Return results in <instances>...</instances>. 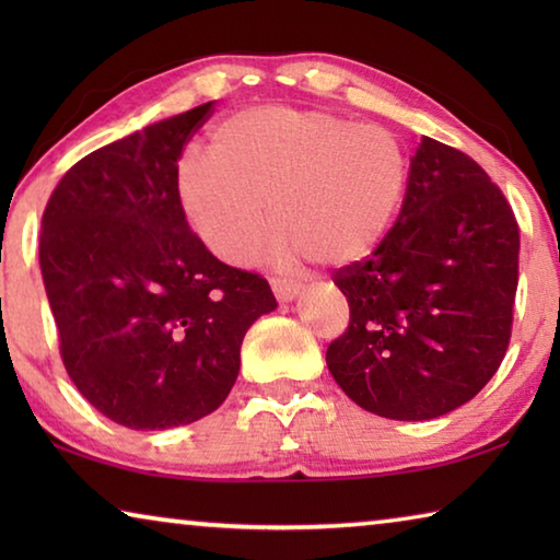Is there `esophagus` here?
Listing matches in <instances>:
<instances>
[{
  "label": "esophagus",
  "instance_id": "esophagus-1",
  "mask_svg": "<svg viewBox=\"0 0 560 560\" xmlns=\"http://www.w3.org/2000/svg\"><path fill=\"white\" fill-rule=\"evenodd\" d=\"M271 291H273V296H277L279 301H291V299H296L299 293H301V283L273 277L271 279Z\"/></svg>",
  "mask_w": 560,
  "mask_h": 560
}]
</instances>
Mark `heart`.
Segmentation results:
<instances>
[{
    "mask_svg": "<svg viewBox=\"0 0 560 560\" xmlns=\"http://www.w3.org/2000/svg\"><path fill=\"white\" fill-rule=\"evenodd\" d=\"M407 153L390 128L326 110L249 108L222 120L207 160L177 167L175 197L217 259L244 267L271 226L283 261H363L385 240L407 189Z\"/></svg>",
    "mask_w": 560,
    "mask_h": 560,
    "instance_id": "b5f03b06",
    "label": "heart"
}]
</instances>
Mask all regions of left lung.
I'll return each mask as SVG.
<instances>
[{
	"mask_svg": "<svg viewBox=\"0 0 560 560\" xmlns=\"http://www.w3.org/2000/svg\"><path fill=\"white\" fill-rule=\"evenodd\" d=\"M334 283L350 324L326 363L350 400L387 420L447 415L506 355L518 287L514 210L469 155L424 136L393 230Z\"/></svg>",
	"mask_w": 560,
	"mask_h": 560,
	"instance_id": "obj_1",
	"label": "left lung"
}]
</instances>
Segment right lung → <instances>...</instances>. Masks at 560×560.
Masks as SVG:
<instances>
[{
    "instance_id": "right-lung-1",
    "label": "right lung",
    "mask_w": 560,
    "mask_h": 560,
    "mask_svg": "<svg viewBox=\"0 0 560 560\" xmlns=\"http://www.w3.org/2000/svg\"><path fill=\"white\" fill-rule=\"evenodd\" d=\"M212 101L81 158L46 202L39 264L66 373L108 420L167 430L214 412L244 334L277 308L189 230L177 160Z\"/></svg>"
}]
</instances>
